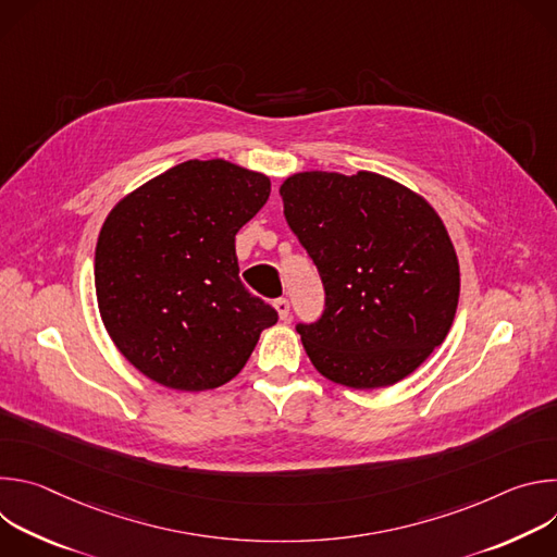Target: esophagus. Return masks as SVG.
I'll return each mask as SVG.
<instances>
[{
  "instance_id": "obj_1",
  "label": "esophagus",
  "mask_w": 557,
  "mask_h": 557,
  "mask_svg": "<svg viewBox=\"0 0 557 557\" xmlns=\"http://www.w3.org/2000/svg\"><path fill=\"white\" fill-rule=\"evenodd\" d=\"M275 310H277V314H280V320H288V314H290V304H288V299H284V297H280V299H275Z\"/></svg>"
}]
</instances>
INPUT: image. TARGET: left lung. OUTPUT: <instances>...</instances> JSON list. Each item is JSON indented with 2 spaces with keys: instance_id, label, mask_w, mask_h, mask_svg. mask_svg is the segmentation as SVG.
I'll use <instances>...</instances> for the list:
<instances>
[{
  "instance_id": "8db88e82",
  "label": "left lung",
  "mask_w": 557,
  "mask_h": 557,
  "mask_svg": "<svg viewBox=\"0 0 557 557\" xmlns=\"http://www.w3.org/2000/svg\"><path fill=\"white\" fill-rule=\"evenodd\" d=\"M280 196L326 290L320 320L297 324L312 366L355 389L412 374L447 337L460 293L434 207L374 172L293 174Z\"/></svg>"
}]
</instances>
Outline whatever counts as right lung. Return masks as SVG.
I'll return each instance as SVG.
<instances>
[{
	"mask_svg": "<svg viewBox=\"0 0 557 557\" xmlns=\"http://www.w3.org/2000/svg\"><path fill=\"white\" fill-rule=\"evenodd\" d=\"M269 194V176L213 158L168 170L108 213L95 256L99 312L147 379L183 392L220 387L277 322L240 282L235 256V233Z\"/></svg>",
	"mask_w": 557,
	"mask_h": 557,
	"instance_id": "obj_1",
	"label": "right lung"
}]
</instances>
